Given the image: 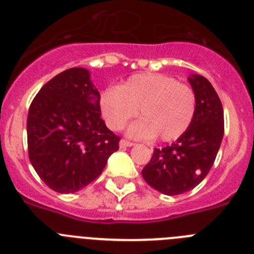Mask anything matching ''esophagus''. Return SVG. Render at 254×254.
Segmentation results:
<instances>
[{
    "mask_svg": "<svg viewBox=\"0 0 254 254\" xmlns=\"http://www.w3.org/2000/svg\"><path fill=\"white\" fill-rule=\"evenodd\" d=\"M133 145H134L133 142H131V141H128V140H125V138H122V140L120 141L121 147H131V146H133Z\"/></svg>",
    "mask_w": 254,
    "mask_h": 254,
    "instance_id": "obj_1",
    "label": "esophagus"
}]
</instances>
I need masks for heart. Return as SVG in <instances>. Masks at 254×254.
I'll list each match as a JSON object with an SVG mask.
<instances>
[{
	"instance_id": "b5f03b06",
	"label": "heart",
	"mask_w": 254,
	"mask_h": 254,
	"mask_svg": "<svg viewBox=\"0 0 254 254\" xmlns=\"http://www.w3.org/2000/svg\"><path fill=\"white\" fill-rule=\"evenodd\" d=\"M103 116L114 131L123 128L131 118L141 121L131 126L129 134L140 138L158 137L176 141L187 132L197 109L196 93L172 76L137 73L120 87H109L100 98Z\"/></svg>"
}]
</instances>
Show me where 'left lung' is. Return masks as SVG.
Listing matches in <instances>:
<instances>
[{
	"mask_svg": "<svg viewBox=\"0 0 254 254\" xmlns=\"http://www.w3.org/2000/svg\"><path fill=\"white\" fill-rule=\"evenodd\" d=\"M188 80L197 98L193 122L170 146L155 149L141 172L147 185L168 196L188 192L203 181L224 136L223 104L212 85L201 75Z\"/></svg>",
	"mask_w": 254,
	"mask_h": 254,
	"instance_id": "left-lung-1",
	"label": "left lung"
}]
</instances>
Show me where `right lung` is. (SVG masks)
I'll return each mask as SVG.
<instances>
[{"mask_svg": "<svg viewBox=\"0 0 254 254\" xmlns=\"http://www.w3.org/2000/svg\"><path fill=\"white\" fill-rule=\"evenodd\" d=\"M100 94L89 71L73 67L51 78L29 108L28 152L51 190L73 193L102 174L121 137L100 117Z\"/></svg>", "mask_w": 254, "mask_h": 254, "instance_id": "right-lung-1", "label": "right lung"}]
</instances>
